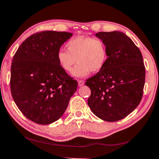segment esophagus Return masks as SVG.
Instances as JSON below:
<instances>
[{"label": "esophagus", "mask_w": 159, "mask_h": 159, "mask_svg": "<svg viewBox=\"0 0 159 159\" xmlns=\"http://www.w3.org/2000/svg\"><path fill=\"white\" fill-rule=\"evenodd\" d=\"M79 86H82V85H84V80H79Z\"/></svg>", "instance_id": "34e87169"}]
</instances>
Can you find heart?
Wrapping results in <instances>:
<instances>
[{"label":"heart","mask_w":159,"mask_h":159,"mask_svg":"<svg viewBox=\"0 0 159 159\" xmlns=\"http://www.w3.org/2000/svg\"><path fill=\"white\" fill-rule=\"evenodd\" d=\"M66 48L68 51L61 49L58 52V62L64 70L70 72L77 60L78 64L72 72L75 77L85 76L90 71L99 72L107 61V44L98 37H75L67 42Z\"/></svg>","instance_id":"b5f03b06"}]
</instances>
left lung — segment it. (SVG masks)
Masks as SVG:
<instances>
[{"instance_id": "1", "label": "left lung", "mask_w": 159, "mask_h": 159, "mask_svg": "<svg viewBox=\"0 0 159 159\" xmlns=\"http://www.w3.org/2000/svg\"><path fill=\"white\" fill-rule=\"evenodd\" d=\"M107 44V61L101 70L86 79L91 94L88 105L98 117L116 122L129 115L140 103L145 84V66L139 48L118 31L95 34Z\"/></svg>"}]
</instances>
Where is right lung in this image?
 I'll return each mask as SVG.
<instances>
[{"mask_svg": "<svg viewBox=\"0 0 159 159\" xmlns=\"http://www.w3.org/2000/svg\"><path fill=\"white\" fill-rule=\"evenodd\" d=\"M72 33L42 31L25 40L11 64L12 98L27 119L49 125L59 119L78 87L60 66L57 53Z\"/></svg>", "mask_w": 159, "mask_h": 159, "instance_id": "right-lung-1", "label": "right lung"}]
</instances>
